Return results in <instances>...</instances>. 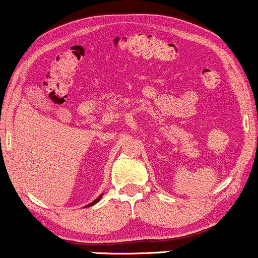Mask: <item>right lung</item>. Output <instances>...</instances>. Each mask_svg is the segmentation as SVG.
<instances>
[{
    "mask_svg": "<svg viewBox=\"0 0 258 258\" xmlns=\"http://www.w3.org/2000/svg\"><path fill=\"white\" fill-rule=\"evenodd\" d=\"M100 200V197L98 198V199H96V201H93V203H91L90 204V205H87V206H86V207H88V206H92V205H93V204H96L97 203V201H99Z\"/></svg>",
    "mask_w": 258,
    "mask_h": 258,
    "instance_id": "obj_1",
    "label": "right lung"
}]
</instances>
